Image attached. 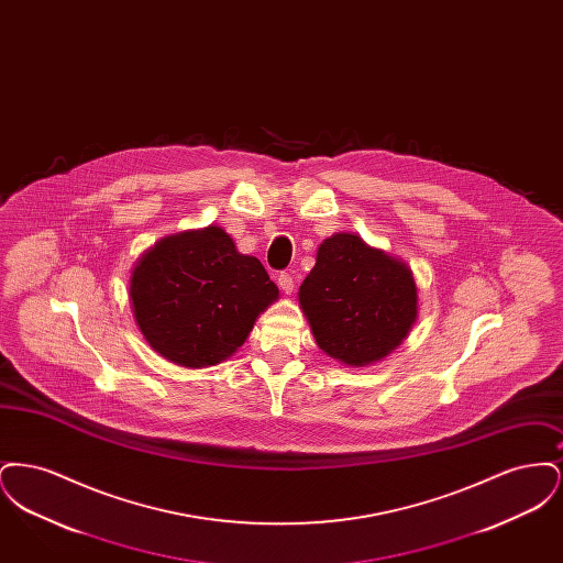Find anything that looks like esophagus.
I'll use <instances>...</instances> for the list:
<instances>
[{
    "mask_svg": "<svg viewBox=\"0 0 563 563\" xmlns=\"http://www.w3.org/2000/svg\"><path fill=\"white\" fill-rule=\"evenodd\" d=\"M278 287L283 289V294L291 295L295 289V280L291 274H287V272H283L280 276H278Z\"/></svg>",
    "mask_w": 563,
    "mask_h": 563,
    "instance_id": "1",
    "label": "esophagus"
}]
</instances>
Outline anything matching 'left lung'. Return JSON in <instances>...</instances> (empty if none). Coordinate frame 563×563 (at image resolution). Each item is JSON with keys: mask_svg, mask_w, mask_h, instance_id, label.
I'll use <instances>...</instances> for the list:
<instances>
[{"mask_svg": "<svg viewBox=\"0 0 563 563\" xmlns=\"http://www.w3.org/2000/svg\"><path fill=\"white\" fill-rule=\"evenodd\" d=\"M297 297L319 349L350 367L388 356L418 319L411 269L349 232L322 242Z\"/></svg>", "mask_w": 563, "mask_h": 563, "instance_id": "left-lung-1", "label": "left lung"}]
</instances>
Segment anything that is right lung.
<instances>
[{
    "label": "right lung",
    "mask_w": 563,
    "mask_h": 563,
    "mask_svg": "<svg viewBox=\"0 0 563 563\" xmlns=\"http://www.w3.org/2000/svg\"><path fill=\"white\" fill-rule=\"evenodd\" d=\"M134 321L147 344L181 367H209L241 349L278 287L221 228L156 242L131 276Z\"/></svg>",
    "instance_id": "add662e5"
}]
</instances>
